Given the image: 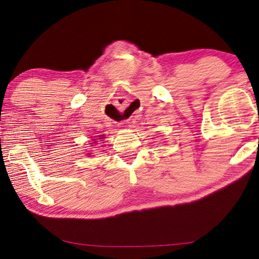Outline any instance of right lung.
I'll return each mask as SVG.
<instances>
[{
  "label": "right lung",
  "mask_w": 259,
  "mask_h": 259,
  "mask_svg": "<svg viewBox=\"0 0 259 259\" xmlns=\"http://www.w3.org/2000/svg\"><path fill=\"white\" fill-rule=\"evenodd\" d=\"M102 137H103V135H101L100 139H104V138H102ZM93 140H94V143H95V142H99V141H96V139H93Z\"/></svg>",
  "instance_id": "add662e5"
}]
</instances>
